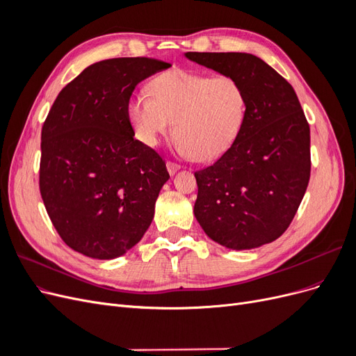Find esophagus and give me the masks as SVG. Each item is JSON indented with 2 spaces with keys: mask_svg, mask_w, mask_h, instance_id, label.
I'll use <instances>...</instances> for the list:
<instances>
[{
  "mask_svg": "<svg viewBox=\"0 0 356 356\" xmlns=\"http://www.w3.org/2000/svg\"><path fill=\"white\" fill-rule=\"evenodd\" d=\"M166 166H168V172L170 175H175L177 170H179V165L175 163V161H168Z\"/></svg>",
  "mask_w": 356,
  "mask_h": 356,
  "instance_id": "34e87169",
  "label": "esophagus"
}]
</instances>
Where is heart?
<instances>
[{
    "label": "heart",
    "mask_w": 356,
    "mask_h": 356,
    "mask_svg": "<svg viewBox=\"0 0 356 356\" xmlns=\"http://www.w3.org/2000/svg\"><path fill=\"white\" fill-rule=\"evenodd\" d=\"M148 89L127 104L129 122L148 147L160 145L175 120L178 152L211 161L227 153L242 132L248 98L232 75L174 68L156 75Z\"/></svg>",
    "instance_id": "heart-1"
}]
</instances>
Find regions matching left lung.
<instances>
[{
    "instance_id": "left-lung-1",
    "label": "left lung",
    "mask_w": 356,
    "mask_h": 356,
    "mask_svg": "<svg viewBox=\"0 0 356 356\" xmlns=\"http://www.w3.org/2000/svg\"><path fill=\"white\" fill-rule=\"evenodd\" d=\"M186 56L239 80L248 98L239 138L213 165L195 172L196 220L212 241L230 250L270 243L289 227L310 178V129L297 95L250 53Z\"/></svg>"
}]
</instances>
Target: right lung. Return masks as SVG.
Returning <instances> with one entry per match:
<instances>
[{
	"instance_id": "add662e5",
	"label": "right lung",
	"mask_w": 356,
	"mask_h": 356,
	"mask_svg": "<svg viewBox=\"0 0 356 356\" xmlns=\"http://www.w3.org/2000/svg\"><path fill=\"white\" fill-rule=\"evenodd\" d=\"M170 63L96 62L63 88L41 129L40 193L56 232L83 255L111 260L143 239L169 179L165 160L134 138L136 84Z\"/></svg>"
}]
</instances>
